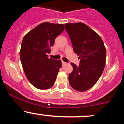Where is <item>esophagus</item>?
Masks as SVG:
<instances>
[{"label": "esophagus", "instance_id": "obj_1", "mask_svg": "<svg viewBox=\"0 0 124 124\" xmlns=\"http://www.w3.org/2000/svg\"><path fill=\"white\" fill-rule=\"evenodd\" d=\"M66 62H64V61H62V65H65V64H66Z\"/></svg>", "mask_w": 124, "mask_h": 124}]
</instances>
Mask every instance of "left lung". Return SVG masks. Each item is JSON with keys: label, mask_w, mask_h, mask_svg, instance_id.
I'll return each instance as SVG.
<instances>
[{"label": "left lung", "mask_w": 124, "mask_h": 124, "mask_svg": "<svg viewBox=\"0 0 124 124\" xmlns=\"http://www.w3.org/2000/svg\"><path fill=\"white\" fill-rule=\"evenodd\" d=\"M65 25L74 52L80 58L78 66L70 63L73 71L69 75V84L77 91L85 92L96 83L103 73L106 47L100 35L85 24L66 23Z\"/></svg>", "instance_id": "1"}]
</instances>
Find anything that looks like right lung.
I'll use <instances>...</instances> for the list:
<instances>
[{
  "label": "right lung",
  "instance_id": "1",
  "mask_svg": "<svg viewBox=\"0 0 124 124\" xmlns=\"http://www.w3.org/2000/svg\"><path fill=\"white\" fill-rule=\"evenodd\" d=\"M64 29L62 24L45 22L24 37L20 51L21 62L28 80L38 89H49L56 80L62 62L49 59L47 54Z\"/></svg>",
  "mask_w": 124,
  "mask_h": 124
}]
</instances>
